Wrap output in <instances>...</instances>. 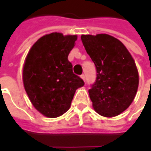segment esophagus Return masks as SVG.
<instances>
[{
  "mask_svg": "<svg viewBox=\"0 0 151 151\" xmlns=\"http://www.w3.org/2000/svg\"><path fill=\"white\" fill-rule=\"evenodd\" d=\"M81 78L83 79V81H84V82H86V77H85V75H84V74H82V75H81Z\"/></svg>",
  "mask_w": 151,
  "mask_h": 151,
  "instance_id": "34e87169",
  "label": "esophagus"
}]
</instances>
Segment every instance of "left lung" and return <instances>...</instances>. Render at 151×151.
<instances>
[{
    "label": "left lung",
    "mask_w": 151,
    "mask_h": 151,
    "mask_svg": "<svg viewBox=\"0 0 151 151\" xmlns=\"http://www.w3.org/2000/svg\"><path fill=\"white\" fill-rule=\"evenodd\" d=\"M81 39L97 73L89 90L94 109L103 116H118L129 107L137 91L134 60L123 43L109 35H82Z\"/></svg>",
    "instance_id": "8db88e82"
}]
</instances>
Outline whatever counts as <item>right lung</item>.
I'll list each match as a JSON object with an SVG mask.
<instances>
[{
  "label": "right lung",
  "instance_id": "obj_1",
  "mask_svg": "<svg viewBox=\"0 0 151 151\" xmlns=\"http://www.w3.org/2000/svg\"><path fill=\"white\" fill-rule=\"evenodd\" d=\"M77 39L57 32L43 35L27 56L24 88L33 106L47 117H58L68 111L76 90L84 86L68 60Z\"/></svg>",
  "mask_w": 151,
  "mask_h": 151
}]
</instances>
